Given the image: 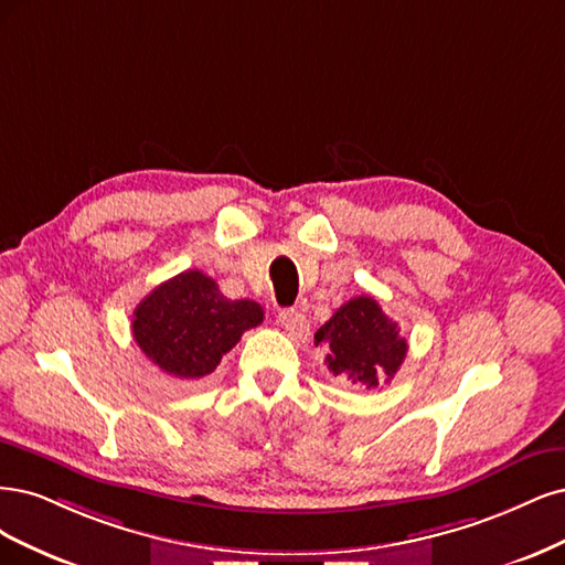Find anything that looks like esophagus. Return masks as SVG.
Returning a JSON list of instances; mask_svg holds the SVG:
<instances>
[{"mask_svg":"<svg viewBox=\"0 0 565 565\" xmlns=\"http://www.w3.org/2000/svg\"><path fill=\"white\" fill-rule=\"evenodd\" d=\"M279 323L284 326L286 333L294 340H300L309 333V321L305 319V315L298 312V309H281Z\"/></svg>","mask_w":565,"mask_h":565,"instance_id":"34e87169","label":"esophagus"}]
</instances>
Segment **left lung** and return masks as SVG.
<instances>
[{
  "label": "left lung",
  "mask_w": 565,
  "mask_h": 565,
  "mask_svg": "<svg viewBox=\"0 0 565 565\" xmlns=\"http://www.w3.org/2000/svg\"><path fill=\"white\" fill-rule=\"evenodd\" d=\"M315 342L326 348V366L333 375H344L366 390L377 387L380 380L390 382L408 352L398 323L371 296L344 302L315 333Z\"/></svg>",
  "instance_id": "left-lung-1"
}]
</instances>
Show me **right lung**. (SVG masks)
<instances>
[{"label":"right lung","instance_id":"1","mask_svg":"<svg viewBox=\"0 0 565 565\" xmlns=\"http://www.w3.org/2000/svg\"><path fill=\"white\" fill-rule=\"evenodd\" d=\"M253 300H227L204 271L188 269L159 284L134 309L131 331L154 366L180 380L215 371L244 331L263 323Z\"/></svg>","mask_w":565,"mask_h":565}]
</instances>
